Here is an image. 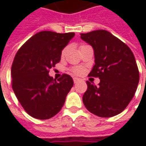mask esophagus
<instances>
[{
  "mask_svg": "<svg viewBox=\"0 0 146 146\" xmlns=\"http://www.w3.org/2000/svg\"><path fill=\"white\" fill-rule=\"evenodd\" d=\"M73 80H74V83H75V84H76V83H78L79 81H80V79L75 77V78H73Z\"/></svg>",
  "mask_w": 146,
  "mask_h": 146,
  "instance_id": "esophagus-1",
  "label": "esophagus"
}]
</instances>
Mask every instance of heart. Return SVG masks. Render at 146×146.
I'll use <instances>...</instances> for the list:
<instances>
[{
  "label": "heart",
  "mask_w": 146,
  "mask_h": 146,
  "mask_svg": "<svg viewBox=\"0 0 146 146\" xmlns=\"http://www.w3.org/2000/svg\"><path fill=\"white\" fill-rule=\"evenodd\" d=\"M83 45H84V44H81V45H80V47L83 46ZM65 53H66V48H64V49L62 51V53H61L62 57H63V56H64ZM70 71H71L73 74H75V75L80 76V75H81L82 73H83L84 69L82 68L81 66H73V67H71V68H70Z\"/></svg>",
  "instance_id": "1"
}]
</instances>
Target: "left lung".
<instances>
[{
  "label": "left lung",
  "instance_id": "1",
  "mask_svg": "<svg viewBox=\"0 0 146 146\" xmlns=\"http://www.w3.org/2000/svg\"><path fill=\"white\" fill-rule=\"evenodd\" d=\"M92 45L95 65L88 76L98 77V86L87 81L83 102L93 115L109 118L119 115L131 102L139 83L136 59L125 43L106 30L81 33Z\"/></svg>",
  "mask_w": 146,
  "mask_h": 146
}]
</instances>
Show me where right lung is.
Listing matches in <instances>:
<instances>
[{"label":"right lung","instance_id":"1","mask_svg":"<svg viewBox=\"0 0 146 146\" xmlns=\"http://www.w3.org/2000/svg\"><path fill=\"white\" fill-rule=\"evenodd\" d=\"M74 36V32L40 31L16 53L11 67L12 88L23 108L31 117L48 119L63 106L73 80L63 74L56 80L48 72L60 62L62 50Z\"/></svg>","mask_w":146,"mask_h":146}]
</instances>
